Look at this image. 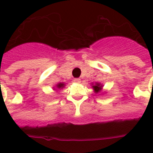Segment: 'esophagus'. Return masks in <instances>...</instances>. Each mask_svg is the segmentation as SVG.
Instances as JSON below:
<instances>
[{"label": "esophagus", "mask_w": 153, "mask_h": 153, "mask_svg": "<svg viewBox=\"0 0 153 153\" xmlns=\"http://www.w3.org/2000/svg\"><path fill=\"white\" fill-rule=\"evenodd\" d=\"M74 81L75 82H77V83H80V82H81V79H79V78H77V79H74Z\"/></svg>", "instance_id": "1"}]
</instances>
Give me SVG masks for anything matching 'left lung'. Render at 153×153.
Wrapping results in <instances>:
<instances>
[{
    "label": "left lung",
    "instance_id": "8db88e82",
    "mask_svg": "<svg viewBox=\"0 0 153 153\" xmlns=\"http://www.w3.org/2000/svg\"><path fill=\"white\" fill-rule=\"evenodd\" d=\"M93 88H94V91H95V92H98V91H101V89H102V86H100V84L97 83L95 86H93Z\"/></svg>",
    "mask_w": 153,
    "mask_h": 153
}]
</instances>
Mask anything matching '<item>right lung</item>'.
<instances>
[{"label":"right lung","instance_id":"obj_1","mask_svg":"<svg viewBox=\"0 0 153 153\" xmlns=\"http://www.w3.org/2000/svg\"><path fill=\"white\" fill-rule=\"evenodd\" d=\"M63 86H64V84L63 83H59L57 85V88H62V87H63Z\"/></svg>","mask_w":153,"mask_h":153}]
</instances>
